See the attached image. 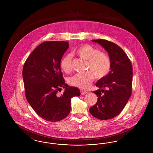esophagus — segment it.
<instances>
[{
  "label": "esophagus",
  "instance_id": "obj_1",
  "mask_svg": "<svg viewBox=\"0 0 153 153\" xmlns=\"http://www.w3.org/2000/svg\"><path fill=\"white\" fill-rule=\"evenodd\" d=\"M80 92H81V95H85V94H86L87 93V91H84V90H81Z\"/></svg>",
  "mask_w": 153,
  "mask_h": 153
}]
</instances>
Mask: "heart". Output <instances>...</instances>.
<instances>
[{"label":"heart","instance_id":"1","mask_svg":"<svg viewBox=\"0 0 153 153\" xmlns=\"http://www.w3.org/2000/svg\"><path fill=\"white\" fill-rule=\"evenodd\" d=\"M75 53L80 58L88 61L87 68L98 79H101L109 73L111 62L108 56L90 45H84L79 47ZM60 67L66 73H70L73 69L72 56L68 54L61 60ZM94 79L91 72L77 73L69 79V83L74 87L87 89Z\"/></svg>","mask_w":153,"mask_h":153}]
</instances>
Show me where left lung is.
I'll return each instance as SVG.
<instances>
[{
  "instance_id": "left-lung-1",
  "label": "left lung",
  "mask_w": 153,
  "mask_h": 153,
  "mask_svg": "<svg viewBox=\"0 0 153 153\" xmlns=\"http://www.w3.org/2000/svg\"><path fill=\"white\" fill-rule=\"evenodd\" d=\"M107 51L111 59V71L96 83L94 91L97 102L89 108L93 117L108 120L118 115L123 109L132 92V68L130 59L117 44L104 39H92Z\"/></svg>"
}]
</instances>
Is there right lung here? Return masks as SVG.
Instances as JSON below:
<instances>
[{
  "mask_svg": "<svg viewBox=\"0 0 153 153\" xmlns=\"http://www.w3.org/2000/svg\"><path fill=\"white\" fill-rule=\"evenodd\" d=\"M69 48L65 41L44 42L32 51L22 71L26 97L31 107L44 120L59 121L71 109V99L80 96V89L65 83L60 62ZM62 88L65 91L58 94Z\"/></svg>",
  "mask_w": 153,
  "mask_h": 153,
  "instance_id": "add662e5",
  "label": "right lung"
}]
</instances>
